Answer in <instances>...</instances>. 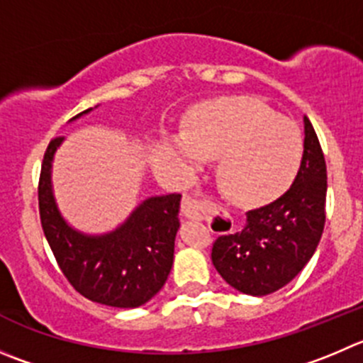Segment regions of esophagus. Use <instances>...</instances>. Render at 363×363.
<instances>
[{"mask_svg":"<svg viewBox=\"0 0 363 363\" xmlns=\"http://www.w3.org/2000/svg\"><path fill=\"white\" fill-rule=\"evenodd\" d=\"M182 210H184L185 217L187 219H196V220H201L205 219V216L208 212H216V213H220V216L224 217V219H231L230 213L226 212L224 208H220V206H217L216 203H212L210 199L203 198V194H187L184 198V201H182Z\"/></svg>","mask_w":363,"mask_h":363,"instance_id":"1","label":"esophagus"}]
</instances>
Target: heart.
Segmentation results:
<instances>
[{"instance_id":"obj_1","label":"heart","mask_w":363,"mask_h":363,"mask_svg":"<svg viewBox=\"0 0 363 363\" xmlns=\"http://www.w3.org/2000/svg\"><path fill=\"white\" fill-rule=\"evenodd\" d=\"M182 164L199 169L219 158V184L239 205H264L291 185L299 169L303 137L298 124L247 96H231L199 106L185 135L167 140Z\"/></svg>"}]
</instances>
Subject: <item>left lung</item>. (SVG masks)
<instances>
[{"instance_id": "left-lung-1", "label": "left lung", "mask_w": 363, "mask_h": 363, "mask_svg": "<svg viewBox=\"0 0 363 363\" xmlns=\"http://www.w3.org/2000/svg\"><path fill=\"white\" fill-rule=\"evenodd\" d=\"M294 184L269 205L246 213L240 231L213 242L212 262L242 294L267 296L285 287L308 264L326 220V162L308 117Z\"/></svg>"}]
</instances>
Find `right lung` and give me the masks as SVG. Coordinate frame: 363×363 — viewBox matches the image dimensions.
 Listing matches in <instances>:
<instances>
[{
  "instance_id": "1",
  "label": "right lung",
  "mask_w": 363,
  "mask_h": 363,
  "mask_svg": "<svg viewBox=\"0 0 363 363\" xmlns=\"http://www.w3.org/2000/svg\"><path fill=\"white\" fill-rule=\"evenodd\" d=\"M62 143L64 137L51 140L40 169L39 212L48 244L64 276L82 296L106 306L137 308L167 281L179 228L182 194L144 199L121 226L108 233H82L69 226L55 201L51 167Z\"/></svg>"
}]
</instances>
